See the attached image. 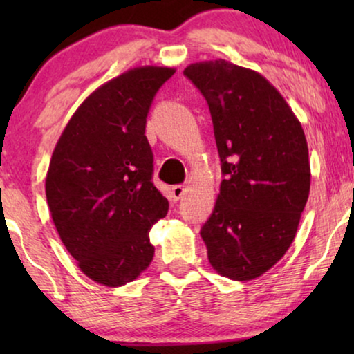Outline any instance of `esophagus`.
Wrapping results in <instances>:
<instances>
[{"label":"esophagus","mask_w":354,"mask_h":354,"mask_svg":"<svg viewBox=\"0 0 354 354\" xmlns=\"http://www.w3.org/2000/svg\"><path fill=\"white\" fill-rule=\"evenodd\" d=\"M183 193H185V187H183V185H174L171 188V195L174 198V201L180 200V198L183 196Z\"/></svg>","instance_id":"34e87169"}]
</instances>
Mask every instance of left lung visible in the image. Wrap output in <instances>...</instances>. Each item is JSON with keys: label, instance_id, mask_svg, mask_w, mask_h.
I'll use <instances>...</instances> for the list:
<instances>
[{"label": "left lung", "instance_id": "1", "mask_svg": "<svg viewBox=\"0 0 354 354\" xmlns=\"http://www.w3.org/2000/svg\"><path fill=\"white\" fill-rule=\"evenodd\" d=\"M183 74L209 106L225 176L201 229L207 259L227 279L253 280L283 258L297 235L311 187L306 137L259 72L216 59Z\"/></svg>", "mask_w": 354, "mask_h": 354}]
</instances>
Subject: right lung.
Masks as SVG:
<instances>
[{
  "instance_id": "1",
  "label": "right lung",
  "mask_w": 354,
  "mask_h": 354,
  "mask_svg": "<svg viewBox=\"0 0 354 354\" xmlns=\"http://www.w3.org/2000/svg\"><path fill=\"white\" fill-rule=\"evenodd\" d=\"M174 67L142 66L98 86L62 130L45 192L57 234L86 277L122 287L154 256L149 229L169 203L151 182L145 127L149 106Z\"/></svg>"
}]
</instances>
